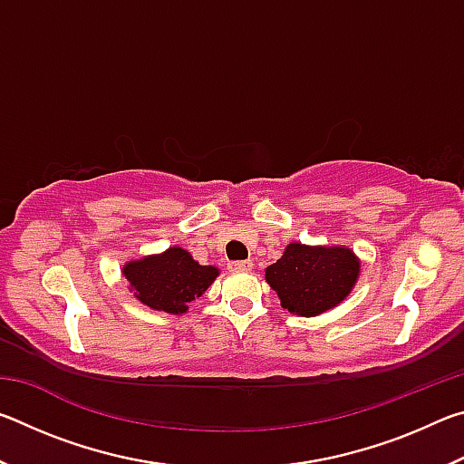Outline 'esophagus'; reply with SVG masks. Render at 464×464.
I'll list each match as a JSON object with an SVG mask.
<instances>
[{
  "label": "esophagus",
  "mask_w": 464,
  "mask_h": 464,
  "mask_svg": "<svg viewBox=\"0 0 464 464\" xmlns=\"http://www.w3.org/2000/svg\"><path fill=\"white\" fill-rule=\"evenodd\" d=\"M231 272H249L254 270V262L251 260H243V262H231L229 266H227Z\"/></svg>",
  "instance_id": "obj_1"
}]
</instances>
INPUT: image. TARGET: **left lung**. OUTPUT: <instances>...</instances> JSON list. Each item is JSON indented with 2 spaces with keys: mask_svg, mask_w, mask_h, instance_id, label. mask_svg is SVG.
Wrapping results in <instances>:
<instances>
[{
  "mask_svg": "<svg viewBox=\"0 0 464 464\" xmlns=\"http://www.w3.org/2000/svg\"><path fill=\"white\" fill-rule=\"evenodd\" d=\"M360 260L345 246L288 243L276 264L266 268V282L276 290L282 309L298 317H317L352 293Z\"/></svg>",
  "mask_w": 464,
  "mask_h": 464,
  "instance_id": "8db88e82",
  "label": "left lung"
}]
</instances>
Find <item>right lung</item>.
Wrapping results in <instances>:
<instances>
[{
    "label": "right lung",
    "instance_id": "obj_1",
    "mask_svg": "<svg viewBox=\"0 0 464 464\" xmlns=\"http://www.w3.org/2000/svg\"><path fill=\"white\" fill-rule=\"evenodd\" d=\"M129 290L145 307L182 315L218 276L217 266H200L190 251L174 246L161 254L137 257L122 266Z\"/></svg>",
    "mask_w": 464,
    "mask_h": 464
}]
</instances>
